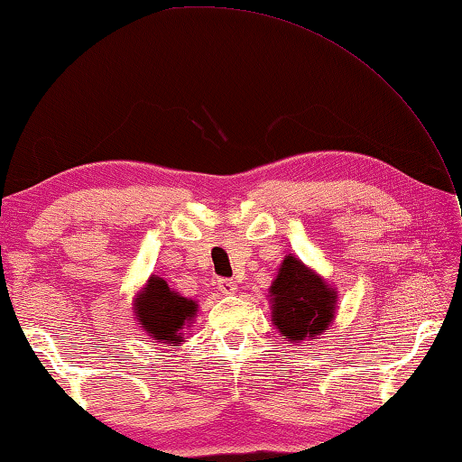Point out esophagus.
Returning <instances> with one entry per match:
<instances>
[{
    "instance_id": "34e87169",
    "label": "esophagus",
    "mask_w": 462,
    "mask_h": 462,
    "mask_svg": "<svg viewBox=\"0 0 462 462\" xmlns=\"http://www.w3.org/2000/svg\"><path fill=\"white\" fill-rule=\"evenodd\" d=\"M217 288L221 290V292H223L225 296L237 292V284H236V282H233V280H225V278L217 282Z\"/></svg>"
}]
</instances>
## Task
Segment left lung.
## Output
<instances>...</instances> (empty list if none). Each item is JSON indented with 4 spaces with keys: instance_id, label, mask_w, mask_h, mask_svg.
<instances>
[{
    "instance_id": "left-lung-1",
    "label": "left lung",
    "mask_w": 462,
    "mask_h": 462,
    "mask_svg": "<svg viewBox=\"0 0 462 462\" xmlns=\"http://www.w3.org/2000/svg\"><path fill=\"white\" fill-rule=\"evenodd\" d=\"M268 296L273 327L288 343L317 341L333 325L337 288L292 254L282 262Z\"/></svg>"
}]
</instances>
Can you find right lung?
I'll return each mask as SVG.
<instances>
[{
	"mask_svg": "<svg viewBox=\"0 0 462 462\" xmlns=\"http://www.w3.org/2000/svg\"><path fill=\"white\" fill-rule=\"evenodd\" d=\"M199 312V304L184 298L166 284V280L150 276L134 298V317L137 325L156 343L180 346L182 328L190 327Z\"/></svg>",
	"mask_w": 462,
	"mask_h": 462,
	"instance_id": "obj_1",
	"label": "right lung"
}]
</instances>
